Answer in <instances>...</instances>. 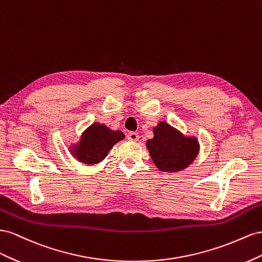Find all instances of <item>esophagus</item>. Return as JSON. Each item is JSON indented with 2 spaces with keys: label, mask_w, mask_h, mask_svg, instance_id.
Segmentation results:
<instances>
[{
  "label": "esophagus",
  "mask_w": 262,
  "mask_h": 262,
  "mask_svg": "<svg viewBox=\"0 0 262 262\" xmlns=\"http://www.w3.org/2000/svg\"><path fill=\"white\" fill-rule=\"evenodd\" d=\"M127 139L130 141H137L139 139V134L135 132H130L128 133V135H127Z\"/></svg>",
  "instance_id": "1"
}]
</instances>
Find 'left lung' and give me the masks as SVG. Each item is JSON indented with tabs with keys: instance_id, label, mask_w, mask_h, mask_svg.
<instances>
[{
	"instance_id": "1",
	"label": "left lung",
	"mask_w": 262,
	"mask_h": 262,
	"mask_svg": "<svg viewBox=\"0 0 262 262\" xmlns=\"http://www.w3.org/2000/svg\"><path fill=\"white\" fill-rule=\"evenodd\" d=\"M154 163L163 172H177L189 167L199 154L195 138L184 137L169 124L160 122L154 128V138L147 140Z\"/></svg>"
}]
</instances>
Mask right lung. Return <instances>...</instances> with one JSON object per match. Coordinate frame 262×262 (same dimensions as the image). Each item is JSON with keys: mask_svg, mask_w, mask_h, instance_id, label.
I'll return each instance as SVG.
<instances>
[{"mask_svg": "<svg viewBox=\"0 0 262 262\" xmlns=\"http://www.w3.org/2000/svg\"><path fill=\"white\" fill-rule=\"evenodd\" d=\"M124 137L122 132L111 130L105 125L94 123L82 135L79 145L74 149V156L83 163H98L105 158L111 148Z\"/></svg>", "mask_w": 262, "mask_h": 262, "instance_id": "obj_1", "label": "right lung"}]
</instances>
